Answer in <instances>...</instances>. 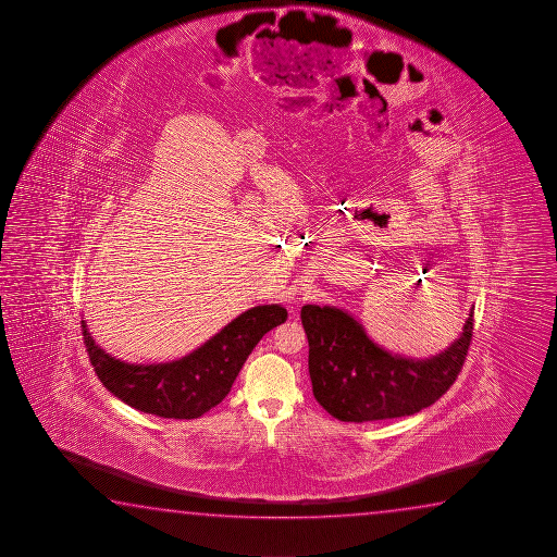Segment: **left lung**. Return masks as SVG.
Segmentation results:
<instances>
[{
	"mask_svg": "<svg viewBox=\"0 0 557 557\" xmlns=\"http://www.w3.org/2000/svg\"><path fill=\"white\" fill-rule=\"evenodd\" d=\"M473 308L460 337L425 360L393 355L362 323L335 307L300 310L315 400L341 421L393 420L435 404L460 375L473 337Z\"/></svg>",
	"mask_w": 557,
	"mask_h": 557,
	"instance_id": "1",
	"label": "left lung"
}]
</instances>
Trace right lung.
Here are the masks:
<instances>
[{
  "mask_svg": "<svg viewBox=\"0 0 557 557\" xmlns=\"http://www.w3.org/2000/svg\"><path fill=\"white\" fill-rule=\"evenodd\" d=\"M287 320L282 305L237 315L194 352L164 363H128L107 355L82 320V335L97 377L122 403L144 413L195 420L226 398L258 341Z\"/></svg>",
  "mask_w": 557,
  "mask_h": 557,
  "instance_id": "1",
  "label": "right lung"
}]
</instances>
